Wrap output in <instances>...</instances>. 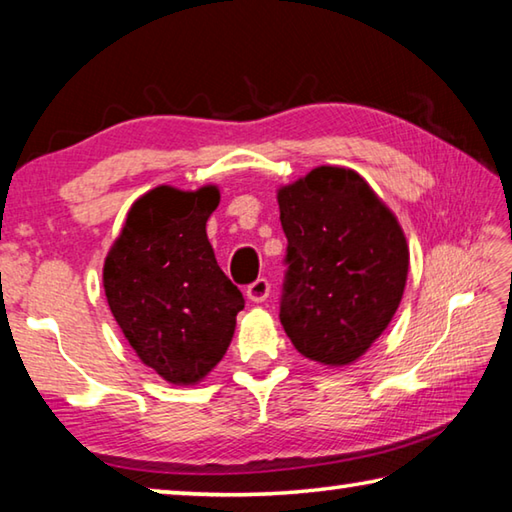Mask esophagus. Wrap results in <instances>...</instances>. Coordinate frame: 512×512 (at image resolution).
<instances>
[{
  "mask_svg": "<svg viewBox=\"0 0 512 512\" xmlns=\"http://www.w3.org/2000/svg\"><path fill=\"white\" fill-rule=\"evenodd\" d=\"M268 293H271V284H268L266 277H259L253 284H248L246 289V296L250 302H264L268 298Z\"/></svg>",
  "mask_w": 512,
  "mask_h": 512,
  "instance_id": "1",
  "label": "esophagus"
}]
</instances>
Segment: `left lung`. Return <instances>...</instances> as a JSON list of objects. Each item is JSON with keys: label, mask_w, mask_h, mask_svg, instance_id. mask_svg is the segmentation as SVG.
Returning <instances> with one entry per match:
<instances>
[{"label": "left lung", "mask_w": 512, "mask_h": 512, "mask_svg": "<svg viewBox=\"0 0 512 512\" xmlns=\"http://www.w3.org/2000/svg\"><path fill=\"white\" fill-rule=\"evenodd\" d=\"M287 235L280 320L325 366L357 361L400 307L409 246L393 212L357 171L318 167L277 192Z\"/></svg>", "instance_id": "left-lung-1"}]
</instances>
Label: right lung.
<instances>
[{
  "label": "right lung",
  "instance_id": "add662e5",
  "mask_svg": "<svg viewBox=\"0 0 512 512\" xmlns=\"http://www.w3.org/2000/svg\"><path fill=\"white\" fill-rule=\"evenodd\" d=\"M219 189L155 187L137 198L103 266L112 316L146 366L196 384L223 359L244 296L216 264L205 223Z\"/></svg>",
  "mask_w": 512,
  "mask_h": 512
}]
</instances>
